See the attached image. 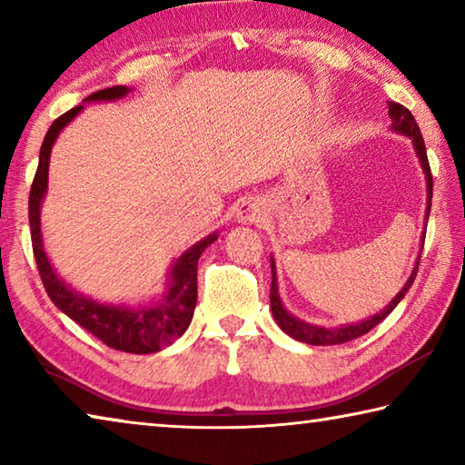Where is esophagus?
Returning <instances> with one entry per match:
<instances>
[{"instance_id":"esophagus-1","label":"esophagus","mask_w":465,"mask_h":465,"mask_svg":"<svg viewBox=\"0 0 465 465\" xmlns=\"http://www.w3.org/2000/svg\"><path fill=\"white\" fill-rule=\"evenodd\" d=\"M235 217L242 223H264L266 217H269V209H266V203L258 196H248L238 204V211H235Z\"/></svg>"}]
</instances>
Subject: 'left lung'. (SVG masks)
I'll return each mask as SVG.
<instances>
[{
	"label": "left lung",
	"mask_w": 465,
	"mask_h": 465,
	"mask_svg": "<svg viewBox=\"0 0 465 465\" xmlns=\"http://www.w3.org/2000/svg\"><path fill=\"white\" fill-rule=\"evenodd\" d=\"M390 119H391V129L402 133V135L411 137L414 149H416V155H419L420 160V166L424 172V178H427V196H429V204H427V222H429V213H430V199H432V176H430V166H429V157H427V147H424V141L420 135V129L419 124H416L414 116L411 110L406 106L398 104V102H390ZM424 243V240H422ZM420 261V256H419ZM419 261H416V266L411 277H408L406 285L402 287V291L391 299L388 303V308H383L380 313H375V316L367 318L363 322H357V324H349V326H338V328H324V326H313L308 324V322H302L297 320L295 316H291V313L282 308L281 303V297H279V285H277V272H274V261L271 258V266H272V282H271V310H272V316L277 320V324L281 326V330L285 334H289L291 338H295L299 342H305V344H316V346H330V344H342V342H349V341H355V338L367 334L369 330L375 328L380 324L381 320H385L393 312V308L402 302L404 295L408 293V289L412 287L416 272H419Z\"/></svg>",
	"instance_id": "left-lung-1"
}]
</instances>
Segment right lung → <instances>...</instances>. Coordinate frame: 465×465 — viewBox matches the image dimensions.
<instances>
[{
  "label": "right lung",
  "instance_id": "1",
  "mask_svg": "<svg viewBox=\"0 0 465 465\" xmlns=\"http://www.w3.org/2000/svg\"><path fill=\"white\" fill-rule=\"evenodd\" d=\"M131 88L127 85H114L90 94L84 102L96 100H119L127 96ZM82 104L65 114H61L46 131L41 155H38V168L30 186L28 199V222H30V238H33L35 261L41 272L43 285L49 293L51 302L57 308L67 313L75 324L88 330L110 349L133 352V355H149V352L162 351L163 346H170L176 338L186 332L191 326L194 305H196V264L204 252L217 240V233H211L207 238L196 242L191 250H186L178 258L170 271L168 291L162 297V302L145 305V308H124V305L98 303L94 299L77 293L65 281L57 277V272L46 258L41 233V203L46 193V180H49V160L54 139L63 131L65 124L72 123L82 113Z\"/></svg>",
  "mask_w": 465,
  "mask_h": 465
}]
</instances>
